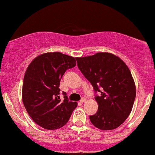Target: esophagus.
<instances>
[{
	"label": "esophagus",
	"mask_w": 155,
	"mask_h": 155,
	"mask_svg": "<svg viewBox=\"0 0 155 155\" xmlns=\"http://www.w3.org/2000/svg\"><path fill=\"white\" fill-rule=\"evenodd\" d=\"M85 101H86V100H85V98H82V99H81V101H80V102H81V103H84Z\"/></svg>",
	"instance_id": "esophagus-1"
}]
</instances>
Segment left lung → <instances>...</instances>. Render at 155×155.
<instances>
[{"mask_svg":"<svg viewBox=\"0 0 155 155\" xmlns=\"http://www.w3.org/2000/svg\"><path fill=\"white\" fill-rule=\"evenodd\" d=\"M76 60L79 70L92 85L99 105L97 112L89 116L91 122L101 130L117 128L128 118L136 99L135 83L128 67L110 53Z\"/></svg>","mask_w":155,"mask_h":155,"instance_id":"obj_1","label":"left lung"}]
</instances>
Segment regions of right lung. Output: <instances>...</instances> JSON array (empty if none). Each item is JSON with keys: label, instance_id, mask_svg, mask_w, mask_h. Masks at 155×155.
I'll list each match as a JSON object with an SVG mask.
<instances>
[{"label": "right lung", "instance_id": "1", "mask_svg": "<svg viewBox=\"0 0 155 155\" xmlns=\"http://www.w3.org/2000/svg\"><path fill=\"white\" fill-rule=\"evenodd\" d=\"M75 59L60 52L46 53L36 57L24 78L22 101L36 124L55 130L68 122L77 103L69 101L66 92L60 98V81L64 72L75 67Z\"/></svg>", "mask_w": 155, "mask_h": 155}]
</instances>
